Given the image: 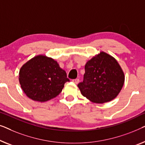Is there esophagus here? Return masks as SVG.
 I'll list each match as a JSON object with an SVG mask.
<instances>
[{
  "mask_svg": "<svg viewBox=\"0 0 145 145\" xmlns=\"http://www.w3.org/2000/svg\"><path fill=\"white\" fill-rule=\"evenodd\" d=\"M73 82L75 83V84H78L79 82V79H73Z\"/></svg>",
  "mask_w": 145,
  "mask_h": 145,
  "instance_id": "34e87169",
  "label": "esophagus"
}]
</instances>
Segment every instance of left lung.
<instances>
[{"label":"left lung","mask_w":145,"mask_h":145,"mask_svg":"<svg viewBox=\"0 0 145 145\" xmlns=\"http://www.w3.org/2000/svg\"><path fill=\"white\" fill-rule=\"evenodd\" d=\"M83 82L77 85L83 97L95 103L112 101L121 90L125 75L117 60L105 52L93 57L85 66Z\"/></svg>","instance_id":"obj_1"}]
</instances>
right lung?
I'll list each match as a JSON object with an SVG mask.
<instances>
[{
	"label": "right lung",
	"instance_id": "obj_1",
	"mask_svg": "<svg viewBox=\"0 0 145 145\" xmlns=\"http://www.w3.org/2000/svg\"><path fill=\"white\" fill-rule=\"evenodd\" d=\"M19 81L27 97L42 103L57 97L70 79L56 60L38 55L22 66Z\"/></svg>",
	"mask_w": 145,
	"mask_h": 145
}]
</instances>
